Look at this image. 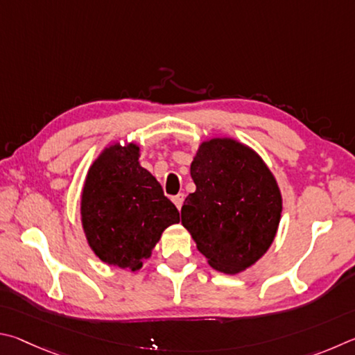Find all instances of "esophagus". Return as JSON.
Instances as JSON below:
<instances>
[{
	"instance_id": "obj_1",
	"label": "esophagus",
	"mask_w": 355,
	"mask_h": 355,
	"mask_svg": "<svg viewBox=\"0 0 355 355\" xmlns=\"http://www.w3.org/2000/svg\"><path fill=\"white\" fill-rule=\"evenodd\" d=\"M184 193H179V195H176V196H173V202H174V206H176L178 209H181L182 207V202H184Z\"/></svg>"
}]
</instances>
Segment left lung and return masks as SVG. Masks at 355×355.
I'll return each instance as SVG.
<instances>
[{
	"instance_id": "obj_1",
	"label": "left lung",
	"mask_w": 355,
	"mask_h": 355,
	"mask_svg": "<svg viewBox=\"0 0 355 355\" xmlns=\"http://www.w3.org/2000/svg\"><path fill=\"white\" fill-rule=\"evenodd\" d=\"M195 193L182 226L214 270L239 275L270 250L282 215L275 174L251 146L232 137L204 140L190 165Z\"/></svg>"
}]
</instances>
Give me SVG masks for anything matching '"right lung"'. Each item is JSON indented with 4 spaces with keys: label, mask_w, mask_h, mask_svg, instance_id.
I'll list each match as a JSON object with an SVG mask.
<instances>
[{
    "label": "right lung",
    "mask_w": 355,
    "mask_h": 355,
    "mask_svg": "<svg viewBox=\"0 0 355 355\" xmlns=\"http://www.w3.org/2000/svg\"><path fill=\"white\" fill-rule=\"evenodd\" d=\"M139 157L135 141L110 143L93 160L80 191V223L90 250L101 262L130 271L140 270L165 229L181 221Z\"/></svg>",
    "instance_id": "1"
}]
</instances>
